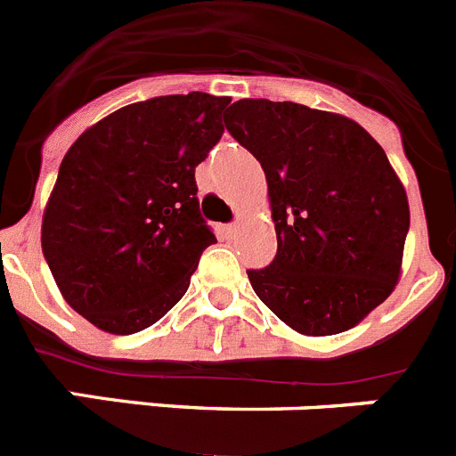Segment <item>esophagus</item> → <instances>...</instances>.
Masks as SVG:
<instances>
[{"mask_svg": "<svg viewBox=\"0 0 456 456\" xmlns=\"http://www.w3.org/2000/svg\"><path fill=\"white\" fill-rule=\"evenodd\" d=\"M220 232H223V236L232 238V236H233V233H236V223H229V224H223V229H220Z\"/></svg>", "mask_w": 456, "mask_h": 456, "instance_id": "esophagus-1", "label": "esophagus"}]
</instances>
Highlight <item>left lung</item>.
I'll list each match as a JSON object with an SVG mask.
<instances>
[{
    "mask_svg": "<svg viewBox=\"0 0 456 456\" xmlns=\"http://www.w3.org/2000/svg\"><path fill=\"white\" fill-rule=\"evenodd\" d=\"M224 126L268 179L277 254L248 270L258 299L299 334L354 327L395 289L407 192L363 126L295 102L238 100Z\"/></svg>",
    "mask_w": 456,
    "mask_h": 456,
    "instance_id": "left-lung-1",
    "label": "left lung"
}]
</instances>
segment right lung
<instances>
[{"mask_svg":"<svg viewBox=\"0 0 456 456\" xmlns=\"http://www.w3.org/2000/svg\"><path fill=\"white\" fill-rule=\"evenodd\" d=\"M229 102L188 93L122 106L65 154L43 254L65 302L100 330L126 336L154 325L216 243L195 166L223 138Z\"/></svg>","mask_w":456,"mask_h":456,"instance_id":"1","label":"right lung"}]
</instances>
